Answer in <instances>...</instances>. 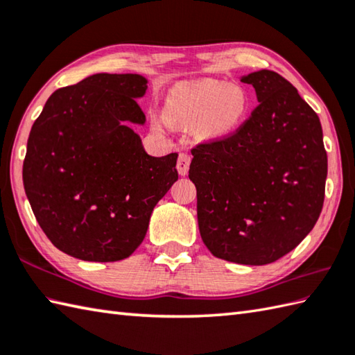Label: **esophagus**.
Segmentation results:
<instances>
[{
	"mask_svg": "<svg viewBox=\"0 0 355 355\" xmlns=\"http://www.w3.org/2000/svg\"><path fill=\"white\" fill-rule=\"evenodd\" d=\"M189 164H191V157L187 154H180L178 155V160H177V171L180 175H187V172H189Z\"/></svg>",
	"mask_w": 355,
	"mask_h": 355,
	"instance_id": "1",
	"label": "esophagus"
}]
</instances>
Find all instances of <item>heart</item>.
<instances>
[{
  "instance_id": "obj_1",
  "label": "heart",
  "mask_w": 355,
  "mask_h": 355,
  "mask_svg": "<svg viewBox=\"0 0 355 355\" xmlns=\"http://www.w3.org/2000/svg\"><path fill=\"white\" fill-rule=\"evenodd\" d=\"M248 111V97L239 87L202 80L173 88L166 99V116H155V130L164 131L171 122H198L202 137L220 139L236 131Z\"/></svg>"
}]
</instances>
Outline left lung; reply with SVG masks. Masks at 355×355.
Masks as SVG:
<instances>
[{
    "label": "left lung",
    "mask_w": 355,
    "mask_h": 355,
    "mask_svg": "<svg viewBox=\"0 0 355 355\" xmlns=\"http://www.w3.org/2000/svg\"><path fill=\"white\" fill-rule=\"evenodd\" d=\"M259 105L229 137L192 149L202 243L214 256L266 266L314 227L325 198L327 150L319 116L281 74L241 78Z\"/></svg>",
    "instance_id": "8db88e82"
}]
</instances>
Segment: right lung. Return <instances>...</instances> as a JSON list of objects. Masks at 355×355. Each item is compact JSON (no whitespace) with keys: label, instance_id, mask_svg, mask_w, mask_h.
<instances>
[{"label":"right lung","instance_id":"right-lung-1","mask_svg":"<svg viewBox=\"0 0 355 355\" xmlns=\"http://www.w3.org/2000/svg\"><path fill=\"white\" fill-rule=\"evenodd\" d=\"M140 74L97 73L56 89L35 120L22 166L26 195L51 244L82 261L134 253L155 205L178 180L177 153L150 157L131 125Z\"/></svg>","mask_w":355,"mask_h":355}]
</instances>
